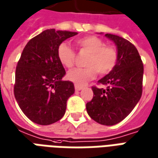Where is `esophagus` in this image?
<instances>
[{"mask_svg": "<svg viewBox=\"0 0 158 158\" xmlns=\"http://www.w3.org/2000/svg\"><path fill=\"white\" fill-rule=\"evenodd\" d=\"M82 88L83 86L79 85H74V89H75V90H80Z\"/></svg>", "mask_w": 158, "mask_h": 158, "instance_id": "obj_1", "label": "esophagus"}]
</instances>
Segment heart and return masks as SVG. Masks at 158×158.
Masks as SVG:
<instances>
[{"label": "heart", "mask_w": 158, "mask_h": 158, "mask_svg": "<svg viewBox=\"0 0 158 158\" xmlns=\"http://www.w3.org/2000/svg\"><path fill=\"white\" fill-rule=\"evenodd\" d=\"M80 52L89 53L85 61L86 68L69 71L68 79L76 85H85L97 74L106 75L115 69L118 61V51L116 46L106 45L105 41L95 35L84 36L75 40ZM57 58L61 64L71 69L74 65L76 53L67 43H61L57 48Z\"/></svg>", "instance_id": "heart-1"}]
</instances>
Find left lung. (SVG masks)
Returning a JSON list of instances; mask_svg holds the SVG:
<instances>
[{
	"mask_svg": "<svg viewBox=\"0 0 158 158\" xmlns=\"http://www.w3.org/2000/svg\"><path fill=\"white\" fill-rule=\"evenodd\" d=\"M116 44L118 61L115 69L98 81L104 86H92V100L86 103L89 117L103 125H114L131 113L142 95L144 66L131 42L115 35L106 34Z\"/></svg>",
	"mask_w": 158,
	"mask_h": 158,
	"instance_id": "1",
	"label": "left lung"
}]
</instances>
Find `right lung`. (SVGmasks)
I'll use <instances>...</instances> for the list:
<instances>
[{
	"instance_id": "right-lung-1",
	"label": "right lung",
	"mask_w": 158,
	"mask_h": 158,
	"mask_svg": "<svg viewBox=\"0 0 158 158\" xmlns=\"http://www.w3.org/2000/svg\"><path fill=\"white\" fill-rule=\"evenodd\" d=\"M76 32L46 29L30 40L16 67L14 96L32 122L48 125L65 114L67 101L74 93L70 81H63L65 69L57 58L59 45Z\"/></svg>"
}]
</instances>
